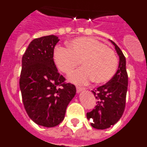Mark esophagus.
<instances>
[{
	"label": "esophagus",
	"instance_id": "esophagus-1",
	"mask_svg": "<svg viewBox=\"0 0 147 147\" xmlns=\"http://www.w3.org/2000/svg\"><path fill=\"white\" fill-rule=\"evenodd\" d=\"M85 90V88H80V87H76V92H77L78 93H80V92L82 91V90Z\"/></svg>",
	"mask_w": 147,
	"mask_h": 147
}]
</instances>
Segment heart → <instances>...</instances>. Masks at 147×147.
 I'll return each mask as SVG.
<instances>
[{
  "label": "heart",
  "instance_id": "1",
  "mask_svg": "<svg viewBox=\"0 0 147 147\" xmlns=\"http://www.w3.org/2000/svg\"><path fill=\"white\" fill-rule=\"evenodd\" d=\"M57 67L70 74L81 61L82 67L73 72L68 79L77 85L106 83L112 79L118 67L113 50L93 37H77L67 42V48L57 46L53 53Z\"/></svg>",
  "mask_w": 147,
  "mask_h": 147
}]
</instances>
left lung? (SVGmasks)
<instances>
[{
  "label": "left lung",
  "instance_id": "8db88e82",
  "mask_svg": "<svg viewBox=\"0 0 147 147\" xmlns=\"http://www.w3.org/2000/svg\"><path fill=\"white\" fill-rule=\"evenodd\" d=\"M110 41L119 55V67L108 82L92 90L97 102L95 108L87 113V119L91 121L90 125L97 129H107L117 123L125 108L128 85L126 59L119 46L112 40Z\"/></svg>",
  "mask_w": 147,
  "mask_h": 147
}]
</instances>
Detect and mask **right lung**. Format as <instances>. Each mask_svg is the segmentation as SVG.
<instances>
[{
    "label": "right lung",
    "instance_id": "1",
    "mask_svg": "<svg viewBox=\"0 0 147 147\" xmlns=\"http://www.w3.org/2000/svg\"><path fill=\"white\" fill-rule=\"evenodd\" d=\"M58 37L49 35L30 42L22 57L20 78L24 107L29 118L42 127L57 126L76 95V87L66 84L54 63L53 53Z\"/></svg>",
    "mask_w": 147,
    "mask_h": 147
}]
</instances>
